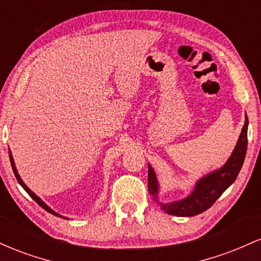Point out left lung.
I'll use <instances>...</instances> for the list:
<instances>
[{
    "label": "left lung",
    "mask_w": 261,
    "mask_h": 261,
    "mask_svg": "<svg viewBox=\"0 0 261 261\" xmlns=\"http://www.w3.org/2000/svg\"><path fill=\"white\" fill-rule=\"evenodd\" d=\"M248 146V116L245 114V122L237 141V145L233 149L228 161L208 174L203 175L196 181L195 188L191 191L190 195L184 199L173 202H161L158 199L160 194V184L153 168L148 164V193L153 196L155 202L161 206L166 214L173 215L178 217H190L196 216L211 207L215 201L220 197L224 191L228 189L233 181L236 180L241 172L242 166L244 163L245 153Z\"/></svg>",
    "instance_id": "8db88e82"
}]
</instances>
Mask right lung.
<instances>
[{
	"label": "right lung",
	"mask_w": 261,
	"mask_h": 261,
	"mask_svg": "<svg viewBox=\"0 0 261 261\" xmlns=\"http://www.w3.org/2000/svg\"><path fill=\"white\" fill-rule=\"evenodd\" d=\"M8 153H10V161H11V166H12V169H13V173H14V175H16V178H17V180H18V182H19L20 184V187H22L23 189H24V190L27 191V193L29 194V196L32 197L33 200H34L35 202L37 203H39V205L41 206V207H43L44 210H46L47 212H50V214H53V215H55V216H58V217H62V218H66V217H64V216H61V215L60 214H58V212H55L54 211V210H51L49 207V206L46 205V203H45L43 200L40 199V197L39 196H37L35 195L34 193H33V191L31 190V189H29L28 187H27V185L24 184V181L22 180V178H20L19 176V174H18V172H17V168H16V164H14V161H13V155H12V152H11V149H10V152H8Z\"/></svg>",
	"instance_id": "right-lung-1"
}]
</instances>
